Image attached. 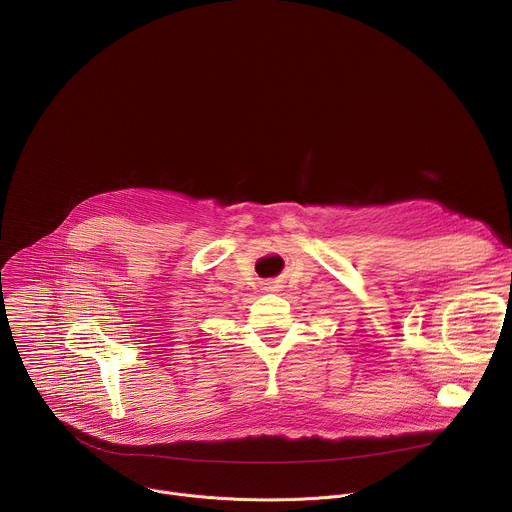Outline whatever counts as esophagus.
I'll return each instance as SVG.
<instances>
[{
  "mask_svg": "<svg viewBox=\"0 0 512 512\" xmlns=\"http://www.w3.org/2000/svg\"><path fill=\"white\" fill-rule=\"evenodd\" d=\"M275 287H277V285H275V281H267V283H265V289H267V291H273Z\"/></svg>",
  "mask_w": 512,
  "mask_h": 512,
  "instance_id": "obj_1",
  "label": "esophagus"
}]
</instances>
